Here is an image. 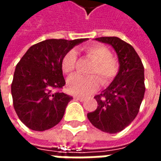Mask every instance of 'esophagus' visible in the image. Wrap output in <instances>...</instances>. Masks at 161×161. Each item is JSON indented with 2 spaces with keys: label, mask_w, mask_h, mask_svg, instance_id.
Masks as SVG:
<instances>
[{
  "label": "esophagus",
  "mask_w": 161,
  "mask_h": 161,
  "mask_svg": "<svg viewBox=\"0 0 161 161\" xmlns=\"http://www.w3.org/2000/svg\"><path fill=\"white\" fill-rule=\"evenodd\" d=\"M73 98L75 99V100H78V101H80V102L84 101V97H77V96H75Z\"/></svg>",
  "instance_id": "esophagus-1"
}]
</instances>
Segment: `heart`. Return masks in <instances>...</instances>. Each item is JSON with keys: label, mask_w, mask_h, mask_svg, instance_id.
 <instances>
[{"label": "heart", "mask_w": 161, "mask_h": 161, "mask_svg": "<svg viewBox=\"0 0 161 161\" xmlns=\"http://www.w3.org/2000/svg\"><path fill=\"white\" fill-rule=\"evenodd\" d=\"M87 58L95 61L89 73L93 76L84 77L75 75L67 81V91L75 96L85 97L97 91L100 80L103 85H108L114 81L119 71V62L112 57L111 51L100 44L84 48ZM77 53L73 50L68 51L61 59V69L66 75H71L77 66Z\"/></svg>", "instance_id": "b5f03b06"}]
</instances>
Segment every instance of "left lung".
<instances>
[{"instance_id":"1","label":"left lung","mask_w":161,"mask_h":161,"mask_svg":"<svg viewBox=\"0 0 161 161\" xmlns=\"http://www.w3.org/2000/svg\"><path fill=\"white\" fill-rule=\"evenodd\" d=\"M96 40L112 46L118 56L117 76L106 90L95 96L97 108L88 113L91 124L102 131L115 134L135 120L145 94L144 66L134 47L117 37Z\"/></svg>"}]
</instances>
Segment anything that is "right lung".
Instances as JSON below:
<instances>
[{
  "label": "right lung",
  "mask_w": 161,
  "mask_h": 161,
  "mask_svg": "<svg viewBox=\"0 0 161 161\" xmlns=\"http://www.w3.org/2000/svg\"><path fill=\"white\" fill-rule=\"evenodd\" d=\"M87 39H51L30 47L16 65L11 93L19 120L34 131L53 128L63 118L71 97L60 90L65 84L61 59Z\"/></svg>",
  "instance_id": "1"
}]
</instances>
